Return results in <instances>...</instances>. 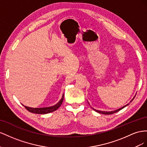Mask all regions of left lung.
Returning a JSON list of instances; mask_svg holds the SVG:
<instances>
[{
  "label": "left lung",
  "mask_w": 147,
  "mask_h": 147,
  "mask_svg": "<svg viewBox=\"0 0 147 147\" xmlns=\"http://www.w3.org/2000/svg\"><path fill=\"white\" fill-rule=\"evenodd\" d=\"M135 97H136V95L134 96V97L131 100V102H132V100L134 99V98H135ZM129 102V103H130ZM89 103V102H88ZM129 105V103H127V105H125V106H124V107H121V108H119V109H118V110H115V111H100V110H95V109H94V108H93L92 107H91L92 109H93V110H94V111H95L96 112H97V113H101V114H103V115H111V114H113V113H116V112H118L119 111H120L121 110H122V109H123L124 108H125V107H127V105Z\"/></svg>",
  "instance_id": "obj_1"
}]
</instances>
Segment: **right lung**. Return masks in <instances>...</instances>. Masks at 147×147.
<instances>
[{"mask_svg":"<svg viewBox=\"0 0 147 147\" xmlns=\"http://www.w3.org/2000/svg\"><path fill=\"white\" fill-rule=\"evenodd\" d=\"M64 98V94L62 95V97L60 99V100L55 105L49 107H44V108H31V107H28L26 106L23 105L25 107V108L28 110L29 112L32 113H36V114H41V115H44V114H47V113H52L53 111H56L57 109L59 108L61 105L63 103Z\"/></svg>","mask_w":147,"mask_h":147,"instance_id":"obj_1","label":"right lung"}]
</instances>
